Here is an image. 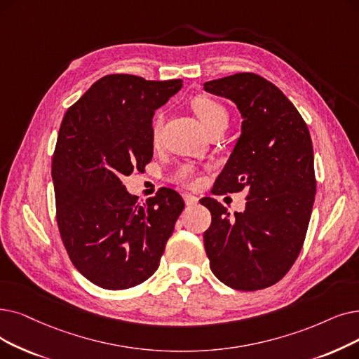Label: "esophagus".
<instances>
[{"mask_svg":"<svg viewBox=\"0 0 359 359\" xmlns=\"http://www.w3.org/2000/svg\"><path fill=\"white\" fill-rule=\"evenodd\" d=\"M183 199H184V202H186V205H191V207H194V205H196V204H198V198H196L195 195L184 194V195H183Z\"/></svg>","mask_w":359,"mask_h":359,"instance_id":"esophagus-1","label":"esophagus"}]
</instances>
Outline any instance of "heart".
I'll use <instances>...</instances> for the list:
<instances>
[{"mask_svg":"<svg viewBox=\"0 0 359 359\" xmlns=\"http://www.w3.org/2000/svg\"><path fill=\"white\" fill-rule=\"evenodd\" d=\"M194 111L198 116V118L201 120V123L204 124V128L207 129V132L210 129H212L215 124L222 123V121H227V111L224 110V107L222 104H218L217 101L207 98V97H199L194 101L192 104ZM163 117L161 114L157 116V118L154 120V135H157L161 126ZM176 180L179 183H182L183 186H194L198 182V173L196 170L192 165H183L182 168L177 170L176 173Z\"/></svg>","mask_w":359,"mask_h":359,"instance_id":"obj_1","label":"heart"}]
</instances>
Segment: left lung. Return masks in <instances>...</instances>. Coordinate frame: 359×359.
<instances>
[{
  "mask_svg": "<svg viewBox=\"0 0 359 359\" xmlns=\"http://www.w3.org/2000/svg\"><path fill=\"white\" fill-rule=\"evenodd\" d=\"M235 102L242 116L238 142L214 183V194L248 192L246 208L230 215L214 198L201 199L212 217L204 246L214 276L236 290L277 283L305 241L316 196L314 151L294 105L271 82L236 73L204 83Z\"/></svg>",
  "mask_w": 359,
  "mask_h": 359,
  "instance_id": "8db88e82",
  "label": "left lung"
}]
</instances>
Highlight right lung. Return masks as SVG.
I'll return each mask as SVG.
<instances>
[{
    "label": "right lung",
    "instance_id": "obj_1",
    "mask_svg": "<svg viewBox=\"0 0 359 359\" xmlns=\"http://www.w3.org/2000/svg\"><path fill=\"white\" fill-rule=\"evenodd\" d=\"M182 86L108 74L61 121L51 170L58 230L73 266L102 289H129L157 271L184 208L165 188L137 205L121 183L152 160V117Z\"/></svg>",
    "mask_w": 359,
    "mask_h": 359
}]
</instances>
